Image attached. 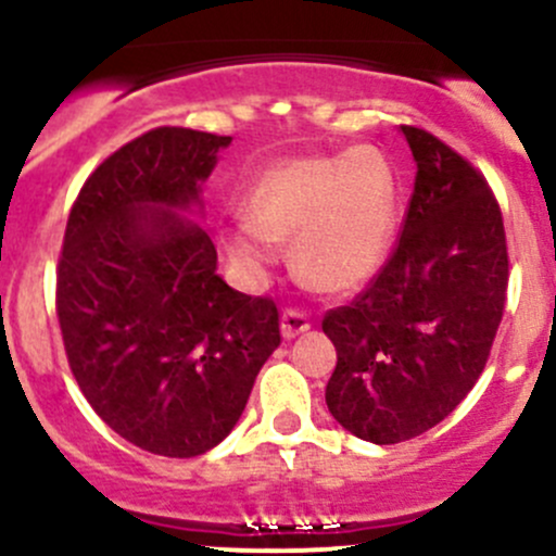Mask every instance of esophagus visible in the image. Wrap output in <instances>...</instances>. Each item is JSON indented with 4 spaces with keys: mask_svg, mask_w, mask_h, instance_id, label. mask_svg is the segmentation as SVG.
<instances>
[{
    "mask_svg": "<svg viewBox=\"0 0 556 556\" xmlns=\"http://www.w3.org/2000/svg\"><path fill=\"white\" fill-rule=\"evenodd\" d=\"M312 323L304 312L299 309H285L282 312V336L285 339H295L299 333L309 330Z\"/></svg>",
    "mask_w": 556,
    "mask_h": 556,
    "instance_id": "1",
    "label": "esophagus"
}]
</instances>
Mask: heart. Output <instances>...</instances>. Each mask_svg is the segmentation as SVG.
Masks as SVG:
<instances>
[{"mask_svg":"<svg viewBox=\"0 0 556 556\" xmlns=\"http://www.w3.org/2000/svg\"><path fill=\"white\" fill-rule=\"evenodd\" d=\"M247 217L220 239L247 268L274 261V242H293L299 271L325 290L366 285L395 239V179L379 150L357 148L274 166L244 201Z\"/></svg>","mask_w":556,"mask_h":556,"instance_id":"1","label":"heart"}]
</instances>
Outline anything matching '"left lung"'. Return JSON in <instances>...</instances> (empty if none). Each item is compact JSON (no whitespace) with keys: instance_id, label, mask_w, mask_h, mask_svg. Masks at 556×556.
<instances>
[{"instance_id":"8db88e82","label":"left lung","mask_w":556,"mask_h":556,"mask_svg":"<svg viewBox=\"0 0 556 556\" xmlns=\"http://www.w3.org/2000/svg\"><path fill=\"white\" fill-rule=\"evenodd\" d=\"M412 199L384 266L325 312L336 346L325 401L341 428L401 444L450 417L490 361L508 290L503 212L484 174L417 126Z\"/></svg>"}]
</instances>
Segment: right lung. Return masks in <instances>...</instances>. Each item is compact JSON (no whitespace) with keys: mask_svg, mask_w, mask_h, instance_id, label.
Segmentation results:
<instances>
[{"mask_svg":"<svg viewBox=\"0 0 556 556\" xmlns=\"http://www.w3.org/2000/svg\"><path fill=\"white\" fill-rule=\"evenodd\" d=\"M231 137L159 126L83 182L55 266L66 361L93 412L134 446L195 457L242 417L271 357L279 309L217 277L188 206Z\"/></svg>","mask_w":556,"mask_h":556,"instance_id":"obj_1","label":"right lung"}]
</instances>
